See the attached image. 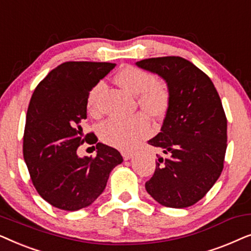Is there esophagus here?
Instances as JSON below:
<instances>
[{
    "label": "esophagus",
    "mask_w": 251,
    "mask_h": 251,
    "mask_svg": "<svg viewBox=\"0 0 251 251\" xmlns=\"http://www.w3.org/2000/svg\"><path fill=\"white\" fill-rule=\"evenodd\" d=\"M132 155H133V152H131V151H123L122 152V156L125 160L131 159Z\"/></svg>",
    "instance_id": "obj_1"
}]
</instances>
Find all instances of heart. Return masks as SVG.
<instances>
[{"instance_id":"b5f03b06","label":"heart","mask_w":251,"mask_h":251,"mask_svg":"<svg viewBox=\"0 0 251 251\" xmlns=\"http://www.w3.org/2000/svg\"><path fill=\"white\" fill-rule=\"evenodd\" d=\"M116 84L133 96H137L139 107L153 118L166 115L171 102V91L167 82L155 80V76L140 67L125 66L116 73ZM102 83L95 84L89 92L87 107L91 114L98 113V96ZM150 123L145 115L136 114L131 118H111L100 126L99 133L102 142L120 150L133 147L149 131Z\"/></svg>"}]
</instances>
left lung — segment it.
Here are the masks:
<instances>
[{"label": "left lung", "instance_id": "obj_1", "mask_svg": "<svg viewBox=\"0 0 251 251\" xmlns=\"http://www.w3.org/2000/svg\"><path fill=\"white\" fill-rule=\"evenodd\" d=\"M169 85L171 102L161 132L149 140L162 151L145 188L164 207L186 208L200 201L221 176L227 147V120L214 83L181 57L137 61Z\"/></svg>", "mask_w": 251, "mask_h": 251}]
</instances>
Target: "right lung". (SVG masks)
<instances>
[{
    "label": "right lung",
    "mask_w": 251,
    "mask_h": 251,
    "mask_svg": "<svg viewBox=\"0 0 251 251\" xmlns=\"http://www.w3.org/2000/svg\"><path fill=\"white\" fill-rule=\"evenodd\" d=\"M114 67L112 63L66 61L40 82L30 98L24 160L37 193L61 210L90 205L105 190L113 168L123 161L118 150L97 143L95 133L83 136L81 126L89 92ZM84 141L96 144L95 158L77 156V147Z\"/></svg>",
    "instance_id": "1"
}]
</instances>
